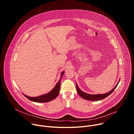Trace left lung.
Segmentation results:
<instances>
[{"label":"left lung","mask_w":134,"mask_h":134,"mask_svg":"<svg viewBox=\"0 0 134 134\" xmlns=\"http://www.w3.org/2000/svg\"><path fill=\"white\" fill-rule=\"evenodd\" d=\"M119 82H120V81H119L118 84L116 85V86L114 87L110 92H109L107 93H105V94H89L83 92L82 91H81L79 88V86H78V85H77V84L76 83V88H77V93L80 95V96L81 97H82L84 99H85V100H87L94 101H98V100H101L104 99L105 98H107V97H108L109 95H110L113 92V91L116 89V88L117 87V86L118 84H119Z\"/></svg>","instance_id":"8db88e82"}]
</instances>
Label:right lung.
<instances>
[{
  "label": "right lung",
  "mask_w": 134,
  "mask_h": 134,
  "mask_svg": "<svg viewBox=\"0 0 134 134\" xmlns=\"http://www.w3.org/2000/svg\"><path fill=\"white\" fill-rule=\"evenodd\" d=\"M64 74V71H63L61 74V77L59 81L58 82V83H57V84L55 85L52 91H51L49 93L41 95V96L37 97H29L24 94V95L29 100L32 101L36 102H41V103L48 102L54 99L57 96H58L59 93L60 87V81Z\"/></svg>",
  "instance_id": "right-lung-1"
}]
</instances>
